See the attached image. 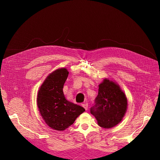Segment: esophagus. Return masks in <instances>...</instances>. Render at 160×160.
<instances>
[{
	"mask_svg": "<svg viewBox=\"0 0 160 160\" xmlns=\"http://www.w3.org/2000/svg\"><path fill=\"white\" fill-rule=\"evenodd\" d=\"M82 106L85 108V110H87L88 109V104L87 103H83L82 104Z\"/></svg>",
	"mask_w": 160,
	"mask_h": 160,
	"instance_id": "obj_1",
	"label": "esophagus"
}]
</instances>
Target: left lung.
Segmentation results:
<instances>
[{
	"mask_svg": "<svg viewBox=\"0 0 160 160\" xmlns=\"http://www.w3.org/2000/svg\"><path fill=\"white\" fill-rule=\"evenodd\" d=\"M127 108V99L118 84L104 79L99 85L98 94L90 112L98 125L110 128L120 123Z\"/></svg>",
	"mask_w": 160,
	"mask_h": 160,
	"instance_id": "1",
	"label": "left lung"
}]
</instances>
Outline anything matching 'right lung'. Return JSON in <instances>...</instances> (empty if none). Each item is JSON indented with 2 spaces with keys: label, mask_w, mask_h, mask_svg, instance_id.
Listing matches in <instances>:
<instances>
[{
  "label": "right lung",
  "mask_w": 160,
  "mask_h": 160,
  "mask_svg": "<svg viewBox=\"0 0 160 160\" xmlns=\"http://www.w3.org/2000/svg\"><path fill=\"white\" fill-rule=\"evenodd\" d=\"M69 72L65 68L57 69L49 75L40 87L37 105L46 124L53 129L64 131L85 109L66 100L63 86Z\"/></svg>",
  "instance_id": "add662e5"
}]
</instances>
